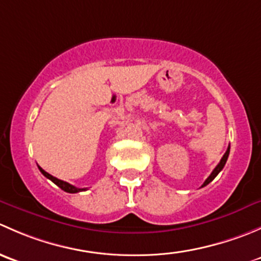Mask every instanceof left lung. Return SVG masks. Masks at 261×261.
I'll list each match as a JSON object with an SVG mask.
<instances>
[{"label":"left lung","instance_id":"obj_1","mask_svg":"<svg viewBox=\"0 0 261 261\" xmlns=\"http://www.w3.org/2000/svg\"><path fill=\"white\" fill-rule=\"evenodd\" d=\"M228 154H230V146L227 147V150H226V152H225V154H223L222 159L220 160V163H218V164H217V167H216L215 169H213V172L211 173V174H210V177L207 178L206 180H204V183L202 184V187H204V186H207V184H208V183H211V181H212L213 179H215L216 177H217V174L221 172V170L223 169V167H225L226 162H227Z\"/></svg>","mask_w":261,"mask_h":261}]
</instances>
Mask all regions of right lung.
<instances>
[{"mask_svg":"<svg viewBox=\"0 0 261 261\" xmlns=\"http://www.w3.org/2000/svg\"><path fill=\"white\" fill-rule=\"evenodd\" d=\"M39 170H40V172L43 173L44 177L48 178V179L51 180L53 183H55L58 187H59V188H62L64 192H68V193H78V192H83V191H86V189H87V188H77V187L72 186V184L67 183V181L58 179V178L53 177L51 174H49V173H46L45 170H44L43 168H40V167H39Z\"/></svg>","mask_w":261,"mask_h":261,"instance_id":"add662e5","label":"right lung"}]
</instances>
